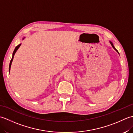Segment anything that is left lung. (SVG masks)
Listing matches in <instances>:
<instances>
[{
    "mask_svg": "<svg viewBox=\"0 0 133 133\" xmlns=\"http://www.w3.org/2000/svg\"><path fill=\"white\" fill-rule=\"evenodd\" d=\"M109 42H110V44H111V46L112 47V48H113V49L115 50V51H116L118 52V54H119V52H118V50L116 49H115V47L114 46V45H113V44H112V42H111V41H109Z\"/></svg>",
    "mask_w": 133,
    "mask_h": 133,
    "instance_id": "1",
    "label": "left lung"
}]
</instances>
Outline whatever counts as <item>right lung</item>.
Masks as SVG:
<instances>
[{
    "mask_svg": "<svg viewBox=\"0 0 133 133\" xmlns=\"http://www.w3.org/2000/svg\"><path fill=\"white\" fill-rule=\"evenodd\" d=\"M24 38H25V37L23 38V39H24ZM21 44H18V46H17L15 47V50H14V52H13V53H12V59H11V61H10V65H9V72L10 71V69H11V64H12V62L13 59H14V55H15V53H16V52L17 51V50H18V49H19V47L21 46Z\"/></svg>",
    "mask_w": 133,
    "mask_h": 133,
    "instance_id": "obj_1",
    "label": "right lung"
}]
</instances>
